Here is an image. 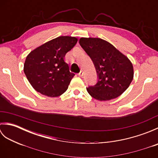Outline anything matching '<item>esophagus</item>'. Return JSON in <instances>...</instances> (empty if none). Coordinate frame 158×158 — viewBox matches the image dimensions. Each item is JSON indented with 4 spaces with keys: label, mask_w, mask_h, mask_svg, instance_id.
Listing matches in <instances>:
<instances>
[{
    "label": "esophagus",
    "mask_w": 158,
    "mask_h": 158,
    "mask_svg": "<svg viewBox=\"0 0 158 158\" xmlns=\"http://www.w3.org/2000/svg\"><path fill=\"white\" fill-rule=\"evenodd\" d=\"M78 75H79V77H82V76L83 75V71H80V72L79 73V74H78Z\"/></svg>",
    "instance_id": "1"
}]
</instances>
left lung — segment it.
Segmentation results:
<instances>
[{
    "mask_svg": "<svg viewBox=\"0 0 158 158\" xmlns=\"http://www.w3.org/2000/svg\"><path fill=\"white\" fill-rule=\"evenodd\" d=\"M79 44L94 64L98 75L96 84L87 91L98 100L117 98L126 91L132 82V62L110 43L100 38H81Z\"/></svg>",
    "mask_w": 158,
    "mask_h": 158,
    "instance_id": "8db88e82",
    "label": "left lung"
}]
</instances>
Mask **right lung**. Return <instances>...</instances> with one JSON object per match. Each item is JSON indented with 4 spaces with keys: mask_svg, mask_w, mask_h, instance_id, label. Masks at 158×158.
Wrapping results in <instances>:
<instances>
[{
    "mask_svg": "<svg viewBox=\"0 0 158 158\" xmlns=\"http://www.w3.org/2000/svg\"><path fill=\"white\" fill-rule=\"evenodd\" d=\"M77 41L73 36H58L27 56L23 71L36 91L49 97L59 96L66 91L75 74L70 72L64 56Z\"/></svg>",
    "mask_w": 158,
    "mask_h": 158,
    "instance_id": "obj_1",
    "label": "right lung"
}]
</instances>
